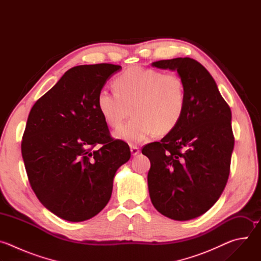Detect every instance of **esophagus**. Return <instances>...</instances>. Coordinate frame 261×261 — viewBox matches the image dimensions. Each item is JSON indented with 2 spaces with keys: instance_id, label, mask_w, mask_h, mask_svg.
<instances>
[{
  "instance_id": "34e87169",
  "label": "esophagus",
  "mask_w": 261,
  "mask_h": 261,
  "mask_svg": "<svg viewBox=\"0 0 261 261\" xmlns=\"http://www.w3.org/2000/svg\"><path fill=\"white\" fill-rule=\"evenodd\" d=\"M130 150H131V154L133 156H135V155H137L139 153V147L137 145H131L130 146Z\"/></svg>"
}]
</instances>
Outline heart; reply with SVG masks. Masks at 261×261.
I'll return each mask as SVG.
<instances>
[{
	"mask_svg": "<svg viewBox=\"0 0 261 261\" xmlns=\"http://www.w3.org/2000/svg\"><path fill=\"white\" fill-rule=\"evenodd\" d=\"M116 92L101 90L97 105L104 121L118 128L115 136L129 143H138L154 135L171 132L180 122L186 107V90L175 73L132 67L115 80Z\"/></svg>",
	"mask_w": 261,
	"mask_h": 261,
	"instance_id": "b5f03b06",
	"label": "heart"
}]
</instances>
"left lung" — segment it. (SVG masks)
Wrapping results in <instances>:
<instances>
[{"instance_id": "1", "label": "left lung", "mask_w": 261, "mask_h": 261, "mask_svg": "<svg viewBox=\"0 0 261 261\" xmlns=\"http://www.w3.org/2000/svg\"><path fill=\"white\" fill-rule=\"evenodd\" d=\"M152 66L177 71L185 84L186 107L171 132L142 148L151 161L148 192L159 213L187 221L207 212L225 188L234 145L231 110L197 61L176 58Z\"/></svg>"}]
</instances>
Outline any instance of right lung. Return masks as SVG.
Wrapping results in <instances>:
<instances>
[{
    "mask_svg": "<svg viewBox=\"0 0 261 261\" xmlns=\"http://www.w3.org/2000/svg\"><path fill=\"white\" fill-rule=\"evenodd\" d=\"M121 69L73 67L30 111L21 141L29 181L40 202L64 220L82 222L100 213L117 170L131 157L125 141L111 138L97 105L106 81Z\"/></svg>",
    "mask_w": 261,
    "mask_h": 261,
    "instance_id": "add662e5",
    "label": "right lung"
}]
</instances>
